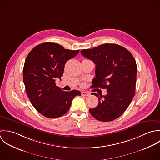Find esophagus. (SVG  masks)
Instances as JSON below:
<instances>
[{
	"label": "esophagus",
	"mask_w": 160,
	"mask_h": 160,
	"mask_svg": "<svg viewBox=\"0 0 160 160\" xmlns=\"http://www.w3.org/2000/svg\"><path fill=\"white\" fill-rule=\"evenodd\" d=\"M89 93H87V92H82V95L84 96H89Z\"/></svg>",
	"instance_id": "34e87169"
}]
</instances>
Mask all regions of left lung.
<instances>
[{
  "label": "left lung",
  "instance_id": "1",
  "mask_svg": "<svg viewBox=\"0 0 160 160\" xmlns=\"http://www.w3.org/2000/svg\"><path fill=\"white\" fill-rule=\"evenodd\" d=\"M81 54L96 64L92 87L107 90L105 96L92 93L98 97L99 103L89 109L91 115L102 122L116 119L135 95L137 67L133 56L125 48L109 43L83 49Z\"/></svg>",
  "mask_w": 160,
  "mask_h": 160
}]
</instances>
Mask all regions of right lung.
<instances>
[{
    "label": "right lung",
    "mask_w": 160,
    "mask_h": 160,
    "mask_svg": "<svg viewBox=\"0 0 160 160\" xmlns=\"http://www.w3.org/2000/svg\"><path fill=\"white\" fill-rule=\"evenodd\" d=\"M78 50L65 49L59 44L44 42L35 46L25 60L23 77L26 92L34 108L48 118H57L69 110L73 99L80 91L64 92L55 83L61 79L66 62L77 56Z\"/></svg>",
    "instance_id": "obj_1"
}]
</instances>
